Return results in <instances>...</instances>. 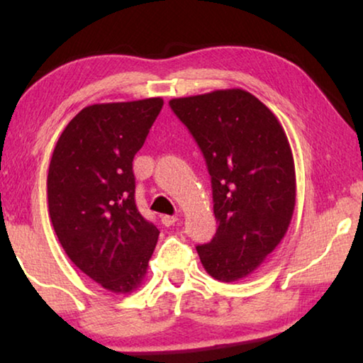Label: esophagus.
Instances as JSON below:
<instances>
[{
    "label": "esophagus",
    "mask_w": 363,
    "mask_h": 363,
    "mask_svg": "<svg viewBox=\"0 0 363 363\" xmlns=\"http://www.w3.org/2000/svg\"><path fill=\"white\" fill-rule=\"evenodd\" d=\"M176 220H177L176 216H168V214H164V216H162V224H163L164 227L173 225V224L176 223Z\"/></svg>",
    "instance_id": "1"
}]
</instances>
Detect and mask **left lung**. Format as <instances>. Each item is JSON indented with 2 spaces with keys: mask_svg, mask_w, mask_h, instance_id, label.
Listing matches in <instances>:
<instances>
[{
  "mask_svg": "<svg viewBox=\"0 0 363 363\" xmlns=\"http://www.w3.org/2000/svg\"><path fill=\"white\" fill-rule=\"evenodd\" d=\"M211 176L216 235L196 253L219 281L253 274L277 248L296 205V174L288 138L264 104L245 89L171 99Z\"/></svg>",
  "mask_w": 363,
  "mask_h": 363,
  "instance_id": "obj_1",
  "label": "left lung"
}]
</instances>
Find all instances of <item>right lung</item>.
Returning <instances> with one entry per match:
<instances>
[{
  "label": "right lung",
  "instance_id": "right-lung-1",
  "mask_svg": "<svg viewBox=\"0 0 363 363\" xmlns=\"http://www.w3.org/2000/svg\"><path fill=\"white\" fill-rule=\"evenodd\" d=\"M162 107V97L84 107L49 163L48 206L60 245L82 272L116 294L143 285L160 235L136 206L133 158Z\"/></svg>",
  "mask_w": 363,
  "mask_h": 363
}]
</instances>
